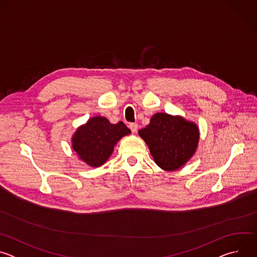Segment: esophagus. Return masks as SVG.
Returning a JSON list of instances; mask_svg holds the SVG:
<instances>
[{
    "label": "esophagus",
    "mask_w": 257,
    "mask_h": 257,
    "mask_svg": "<svg viewBox=\"0 0 257 257\" xmlns=\"http://www.w3.org/2000/svg\"><path fill=\"white\" fill-rule=\"evenodd\" d=\"M129 128L131 129V131L134 133V132H136L137 131V128H138V125L136 124V123H129Z\"/></svg>",
    "instance_id": "esophagus-1"
}]
</instances>
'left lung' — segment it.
I'll return each mask as SVG.
<instances>
[{"instance_id": "8db88e82", "label": "left lung", "mask_w": 257, "mask_h": 257, "mask_svg": "<svg viewBox=\"0 0 257 257\" xmlns=\"http://www.w3.org/2000/svg\"><path fill=\"white\" fill-rule=\"evenodd\" d=\"M149 145L156 164L166 171L184 166L194 155L199 140L198 127L179 116L157 113L138 131Z\"/></svg>"}]
</instances>
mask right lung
<instances>
[{
  "label": "right lung",
  "instance_id": "obj_1",
  "mask_svg": "<svg viewBox=\"0 0 257 257\" xmlns=\"http://www.w3.org/2000/svg\"><path fill=\"white\" fill-rule=\"evenodd\" d=\"M130 132L123 122L112 124L104 117H93L77 129L72 148L87 165L99 167L112 155L117 142Z\"/></svg>",
  "mask_w": 257,
  "mask_h": 257
}]
</instances>
